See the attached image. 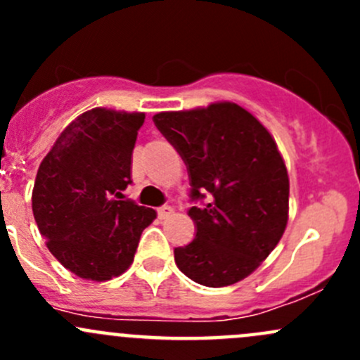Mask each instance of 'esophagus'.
<instances>
[{"label": "esophagus", "instance_id": "1", "mask_svg": "<svg viewBox=\"0 0 360 360\" xmlns=\"http://www.w3.org/2000/svg\"><path fill=\"white\" fill-rule=\"evenodd\" d=\"M172 212H174V209L170 205L158 207V217H160V219H167V217H169Z\"/></svg>", "mask_w": 360, "mask_h": 360}]
</instances>
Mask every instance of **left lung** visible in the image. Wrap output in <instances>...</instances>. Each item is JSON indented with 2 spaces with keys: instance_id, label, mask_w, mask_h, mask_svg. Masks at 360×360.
Wrapping results in <instances>:
<instances>
[{
  "instance_id": "1",
  "label": "left lung",
  "mask_w": 360,
  "mask_h": 360,
  "mask_svg": "<svg viewBox=\"0 0 360 360\" xmlns=\"http://www.w3.org/2000/svg\"><path fill=\"white\" fill-rule=\"evenodd\" d=\"M153 122L184 160L197 224L191 244L174 249L186 277L224 288L252 274L284 235L289 176L277 143L263 123L235 103L163 111Z\"/></svg>"
}]
</instances>
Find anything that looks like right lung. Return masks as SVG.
<instances>
[{"label": "right lung", "instance_id": "right-lung-1", "mask_svg": "<svg viewBox=\"0 0 360 360\" xmlns=\"http://www.w3.org/2000/svg\"><path fill=\"white\" fill-rule=\"evenodd\" d=\"M144 112L94 108L72 120L43 158L32 214L46 248L86 281H110L132 264L141 233L157 212L120 200Z\"/></svg>", "mask_w": 360, "mask_h": 360}]
</instances>
